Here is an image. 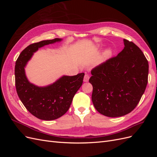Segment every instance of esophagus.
<instances>
[{
	"label": "esophagus",
	"instance_id": "1",
	"mask_svg": "<svg viewBox=\"0 0 157 157\" xmlns=\"http://www.w3.org/2000/svg\"><path fill=\"white\" fill-rule=\"evenodd\" d=\"M90 77L88 74H85L84 77V82H88L89 80Z\"/></svg>",
	"mask_w": 157,
	"mask_h": 157
}]
</instances>
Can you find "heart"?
<instances>
[{
    "label": "heart",
    "instance_id": "1",
    "mask_svg": "<svg viewBox=\"0 0 157 157\" xmlns=\"http://www.w3.org/2000/svg\"><path fill=\"white\" fill-rule=\"evenodd\" d=\"M111 50H107L105 52V53H104V54H103V59H106V58H107L108 57H109L111 56Z\"/></svg>",
    "mask_w": 157,
    "mask_h": 157
}]
</instances>
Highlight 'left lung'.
I'll return each instance as SVG.
<instances>
[{"instance_id": "8db88e82", "label": "left lung", "mask_w": 157, "mask_h": 157, "mask_svg": "<svg viewBox=\"0 0 157 157\" xmlns=\"http://www.w3.org/2000/svg\"><path fill=\"white\" fill-rule=\"evenodd\" d=\"M117 56L91 71L92 100L96 110L109 117L124 116L140 102L148 82L149 63L140 48L124 39Z\"/></svg>"}]
</instances>
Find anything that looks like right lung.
I'll list each match as a JSON object with an SVG mask.
<instances>
[{"instance_id":"1","label":"right lung","mask_w":157,"mask_h":157,"mask_svg":"<svg viewBox=\"0 0 157 157\" xmlns=\"http://www.w3.org/2000/svg\"><path fill=\"white\" fill-rule=\"evenodd\" d=\"M61 40L56 38L31 44L21 52L16 62L15 82L18 96L30 113L41 120L52 121L63 116L83 82L84 73L63 76L45 87L35 86L26 77L25 67L33 53L42 46Z\"/></svg>"}]
</instances>
